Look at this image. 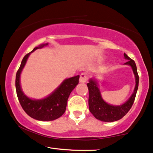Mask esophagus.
I'll use <instances>...</instances> for the list:
<instances>
[{"instance_id":"obj_1","label":"esophagus","mask_w":153,"mask_h":153,"mask_svg":"<svg viewBox=\"0 0 153 153\" xmlns=\"http://www.w3.org/2000/svg\"><path fill=\"white\" fill-rule=\"evenodd\" d=\"M88 79V75L86 73H82L80 75L79 82L82 83H85Z\"/></svg>"}]
</instances>
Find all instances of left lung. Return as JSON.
I'll use <instances>...</instances> for the list:
<instances>
[{
  "instance_id": "obj_1",
  "label": "left lung",
  "mask_w": 153,
  "mask_h": 153,
  "mask_svg": "<svg viewBox=\"0 0 153 153\" xmlns=\"http://www.w3.org/2000/svg\"><path fill=\"white\" fill-rule=\"evenodd\" d=\"M125 59L128 61L125 65H130L133 69L135 78L134 91L130 99L120 105H113L105 103L101 96V92L98 88V83L94 79H91L87 84L88 88V107L89 111L98 120L104 122H114L120 120L128 112L134 103L135 96L138 88L139 76L135 62L124 53Z\"/></svg>"
}]
</instances>
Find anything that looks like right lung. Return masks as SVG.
I'll use <instances>...</instances> for the list:
<instances>
[{
    "label": "right lung",
    "instance_id": "1",
    "mask_svg": "<svg viewBox=\"0 0 153 153\" xmlns=\"http://www.w3.org/2000/svg\"><path fill=\"white\" fill-rule=\"evenodd\" d=\"M48 45V43H46L35 48L33 51L24 56L20 68L16 73V93L22 108L31 118L42 121L55 120L64 114L66 111L68 98L72 90L79 84V75L67 79L50 96L42 99H31L25 95L20 84V76L22 69L25 65L28 56L32 52Z\"/></svg>",
    "mask_w": 153,
    "mask_h": 153
}]
</instances>
